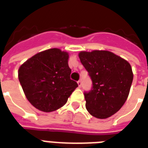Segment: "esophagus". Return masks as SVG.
I'll return each instance as SVG.
<instances>
[{"instance_id": "obj_1", "label": "esophagus", "mask_w": 148, "mask_h": 148, "mask_svg": "<svg viewBox=\"0 0 148 148\" xmlns=\"http://www.w3.org/2000/svg\"><path fill=\"white\" fill-rule=\"evenodd\" d=\"M77 84H78L79 88H81V81H77Z\"/></svg>"}]
</instances>
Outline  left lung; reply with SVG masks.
<instances>
[{
    "label": "left lung",
    "mask_w": 148,
    "mask_h": 148,
    "mask_svg": "<svg viewBox=\"0 0 148 148\" xmlns=\"http://www.w3.org/2000/svg\"><path fill=\"white\" fill-rule=\"evenodd\" d=\"M79 58L92 81L91 90L84 92L87 110L100 119L112 116L128 97L133 81L131 65L108 51H81Z\"/></svg>",
    "instance_id": "1"
}]
</instances>
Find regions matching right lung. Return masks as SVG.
<instances>
[{
  "label": "right lung",
  "mask_w": 148,
  "mask_h": 148,
  "mask_svg": "<svg viewBox=\"0 0 148 148\" xmlns=\"http://www.w3.org/2000/svg\"><path fill=\"white\" fill-rule=\"evenodd\" d=\"M68 58L67 52L52 48L37 53L20 67V83L34 108L44 112L58 110L78 87L70 77Z\"/></svg>",
  "instance_id": "obj_1"
}]
</instances>
